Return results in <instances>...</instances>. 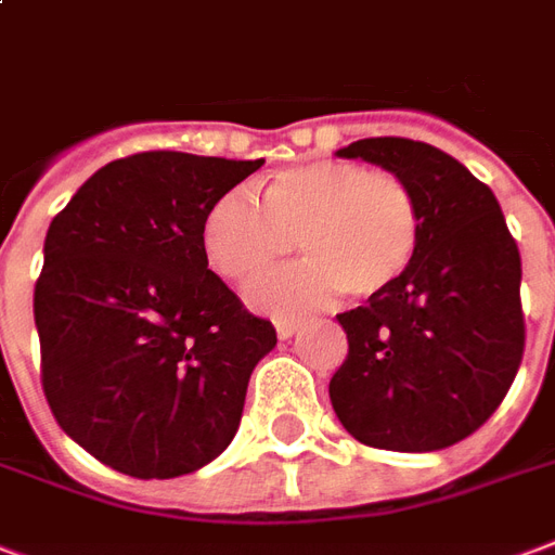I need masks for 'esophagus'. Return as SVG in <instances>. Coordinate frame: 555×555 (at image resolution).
Wrapping results in <instances>:
<instances>
[{
  "label": "esophagus",
  "mask_w": 555,
  "mask_h": 555,
  "mask_svg": "<svg viewBox=\"0 0 555 555\" xmlns=\"http://www.w3.org/2000/svg\"><path fill=\"white\" fill-rule=\"evenodd\" d=\"M274 331H278L281 339H289V336H295V333L301 331V322H295V319H281V322L274 324Z\"/></svg>",
  "instance_id": "obj_1"
}]
</instances>
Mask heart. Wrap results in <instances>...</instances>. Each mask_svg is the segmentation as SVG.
<instances>
[{
    "mask_svg": "<svg viewBox=\"0 0 555 555\" xmlns=\"http://www.w3.org/2000/svg\"><path fill=\"white\" fill-rule=\"evenodd\" d=\"M202 243L224 281L243 283L298 251L307 260L245 289L251 307L298 312L336 295L377 298L410 272L421 245V210L398 175L348 160H310L274 172L262 204L231 190L210 204Z\"/></svg>",
    "mask_w": 555,
    "mask_h": 555,
    "instance_id": "heart-1",
    "label": "heart"
}]
</instances>
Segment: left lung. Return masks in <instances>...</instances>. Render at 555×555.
<instances>
[{
  "label": "left lung",
  "mask_w": 555,
  "mask_h": 555,
  "mask_svg": "<svg viewBox=\"0 0 555 555\" xmlns=\"http://www.w3.org/2000/svg\"><path fill=\"white\" fill-rule=\"evenodd\" d=\"M336 157L406 181L421 245L389 293L336 315L348 357L331 380L333 412L369 448L444 451L491 418L518 374V245L494 193L436 145L369 137Z\"/></svg>",
  "instance_id": "left-lung-1"
}]
</instances>
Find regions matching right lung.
Segmentation results:
<instances>
[{"instance_id":"add662e5","label":"right lung","mask_w":555,"mask_h":555,"mask_svg":"<svg viewBox=\"0 0 555 555\" xmlns=\"http://www.w3.org/2000/svg\"><path fill=\"white\" fill-rule=\"evenodd\" d=\"M262 160L143 152L90 175L52 219L35 324L61 430L140 480L214 462L278 345L207 269L204 216Z\"/></svg>"}]
</instances>
